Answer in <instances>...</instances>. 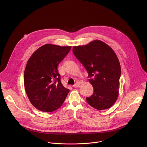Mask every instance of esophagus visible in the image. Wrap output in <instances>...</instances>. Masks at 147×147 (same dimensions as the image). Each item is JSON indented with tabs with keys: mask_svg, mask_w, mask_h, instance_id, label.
I'll return each instance as SVG.
<instances>
[{
	"mask_svg": "<svg viewBox=\"0 0 147 147\" xmlns=\"http://www.w3.org/2000/svg\"><path fill=\"white\" fill-rule=\"evenodd\" d=\"M80 82H76L74 85H73V87L74 88H78V87H80Z\"/></svg>",
	"mask_w": 147,
	"mask_h": 147,
	"instance_id": "obj_1",
	"label": "esophagus"
}]
</instances>
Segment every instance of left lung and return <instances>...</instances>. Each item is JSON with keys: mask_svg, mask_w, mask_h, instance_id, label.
Instances as JSON below:
<instances>
[{"mask_svg": "<svg viewBox=\"0 0 147 147\" xmlns=\"http://www.w3.org/2000/svg\"><path fill=\"white\" fill-rule=\"evenodd\" d=\"M73 52L87 70L94 93L88 103L97 110L110 108L116 101L121 75L120 65L113 50L99 40L73 47Z\"/></svg>", "mask_w": 147, "mask_h": 147, "instance_id": "left-lung-1", "label": "left lung"}]
</instances>
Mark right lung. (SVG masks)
Segmentation results:
<instances>
[{"instance_id":"right-lung-1","label":"right lung","mask_w":147,"mask_h":147,"mask_svg":"<svg viewBox=\"0 0 147 147\" xmlns=\"http://www.w3.org/2000/svg\"><path fill=\"white\" fill-rule=\"evenodd\" d=\"M71 48L46 44L35 51L28 60L24 87L30 101L37 109L51 112L63 103L69 90L62 85L57 66Z\"/></svg>"}]
</instances>
